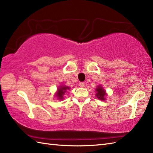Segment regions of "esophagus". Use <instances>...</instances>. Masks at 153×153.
<instances>
[{
	"mask_svg": "<svg viewBox=\"0 0 153 153\" xmlns=\"http://www.w3.org/2000/svg\"><path fill=\"white\" fill-rule=\"evenodd\" d=\"M79 86H80L81 87H85V83H84L83 82H81V83H79Z\"/></svg>",
	"mask_w": 153,
	"mask_h": 153,
	"instance_id": "obj_1",
	"label": "esophagus"
}]
</instances>
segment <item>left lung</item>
Wrapping results in <instances>:
<instances>
[{
	"instance_id": "8db88e82",
	"label": "left lung",
	"mask_w": 153,
	"mask_h": 153,
	"mask_svg": "<svg viewBox=\"0 0 153 153\" xmlns=\"http://www.w3.org/2000/svg\"><path fill=\"white\" fill-rule=\"evenodd\" d=\"M96 96L97 97V98L100 100H105V96H106V92L105 89H103L102 87L101 86H98L97 88L96 89Z\"/></svg>"
}]
</instances>
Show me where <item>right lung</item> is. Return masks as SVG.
<instances>
[{
	"label": "right lung",
	"mask_w": 153,
	"mask_h": 153,
	"mask_svg": "<svg viewBox=\"0 0 153 153\" xmlns=\"http://www.w3.org/2000/svg\"><path fill=\"white\" fill-rule=\"evenodd\" d=\"M67 89H70V87H68L67 86H64V85L60 86V88L58 89V93L56 94V96L59 99H62L64 94L65 93V92H66V91Z\"/></svg>",
	"instance_id": "1"
}]
</instances>
